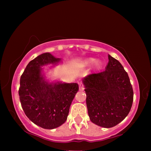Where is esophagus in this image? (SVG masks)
I'll return each mask as SVG.
<instances>
[{
	"instance_id": "34e87169",
	"label": "esophagus",
	"mask_w": 151,
	"mask_h": 151,
	"mask_svg": "<svg viewBox=\"0 0 151 151\" xmlns=\"http://www.w3.org/2000/svg\"><path fill=\"white\" fill-rule=\"evenodd\" d=\"M84 89H85V88H84V86L82 83H80L79 84V91H83Z\"/></svg>"
}]
</instances>
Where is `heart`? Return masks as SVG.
Wrapping results in <instances>:
<instances>
[{"label":"heart","instance_id":"heart-1","mask_svg":"<svg viewBox=\"0 0 151 151\" xmlns=\"http://www.w3.org/2000/svg\"><path fill=\"white\" fill-rule=\"evenodd\" d=\"M85 65L86 66H91L92 65H94V67L96 68H99L100 67H101L102 66V61L101 60H96L95 58H88L85 61Z\"/></svg>","mask_w":151,"mask_h":151}]
</instances>
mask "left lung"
Returning a JSON list of instances; mask_svg holds the SVG:
<instances>
[{
  "instance_id": "obj_1",
  "label": "left lung",
  "mask_w": 151,
  "mask_h": 151,
  "mask_svg": "<svg viewBox=\"0 0 151 151\" xmlns=\"http://www.w3.org/2000/svg\"><path fill=\"white\" fill-rule=\"evenodd\" d=\"M103 72L83 79L86 106L92 122L104 128L116 126L126 118L133 101V91L127 73L119 61L109 55Z\"/></svg>"
}]
</instances>
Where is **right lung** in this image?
<instances>
[{
  "instance_id": "obj_1",
  "label": "right lung",
  "mask_w": 151,
  "mask_h": 151,
  "mask_svg": "<svg viewBox=\"0 0 151 151\" xmlns=\"http://www.w3.org/2000/svg\"><path fill=\"white\" fill-rule=\"evenodd\" d=\"M60 61L49 52L43 53L28 64L20 77L19 94L22 108L33 123L45 129L65 123L78 91L77 83L47 79L43 66L58 65Z\"/></svg>"
}]
</instances>
